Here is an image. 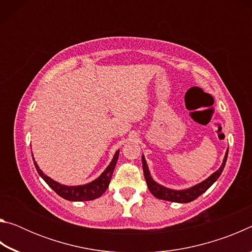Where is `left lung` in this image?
Segmentation results:
<instances>
[{
    "instance_id": "1",
    "label": "left lung",
    "mask_w": 252,
    "mask_h": 252,
    "mask_svg": "<svg viewBox=\"0 0 252 252\" xmlns=\"http://www.w3.org/2000/svg\"><path fill=\"white\" fill-rule=\"evenodd\" d=\"M228 151L229 150H227V152H225L222 164H221V167L217 170L215 173H212L210 177L206 179L204 181L200 182L199 185H195L193 187L189 188V189H185V190H172V189H169V188H165L163 186L159 185V183H157L150 176V171H149L146 159H144V157L142 156L143 173H144V178H146L149 190H150V192L155 195L156 198L165 200V201L179 202V203H187V202L193 201V200L197 199L199 195H201L203 192H206L209 188L218 180L220 174L223 171L225 162H227Z\"/></svg>"
}]
</instances>
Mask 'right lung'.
<instances>
[{"mask_svg":"<svg viewBox=\"0 0 252 252\" xmlns=\"http://www.w3.org/2000/svg\"><path fill=\"white\" fill-rule=\"evenodd\" d=\"M118 158H119V150L116 152L112 161L110 162V164L108 165V168L104 170L103 173H102L99 178L95 179L94 181L87 183V185H83V186L61 185V183L54 181L53 179H51L50 177L45 176L43 171L39 168V165L36 164V162L34 161V158H33V161H34V164H35L37 173L40 174L42 179L48 183L50 188H52L60 197H62L65 200H69V201H90V200H94L96 198L101 197V195L105 192V190L108 189L111 178H112L113 170L116 168Z\"/></svg>","mask_w":252,"mask_h":252,"instance_id":"obj_1","label":"right lung"}]
</instances>
